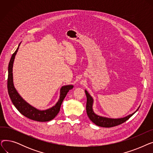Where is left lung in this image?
<instances>
[{
  "label": "left lung",
  "mask_w": 153,
  "mask_h": 153,
  "mask_svg": "<svg viewBox=\"0 0 153 153\" xmlns=\"http://www.w3.org/2000/svg\"><path fill=\"white\" fill-rule=\"evenodd\" d=\"M85 95L87 97V103H86V111L87 114L90 118L91 121L95 123L96 125L101 126V127H105V128H110L119 125L124 122H125L126 120L129 119L133 115H134L137 110L139 109L140 107L136 110L134 113L131 115H128L124 118H110L104 117H101L97 115L94 113V111L92 108L93 105V99L91 96V95L88 93V92L85 90Z\"/></svg>",
  "instance_id": "1"
}]
</instances>
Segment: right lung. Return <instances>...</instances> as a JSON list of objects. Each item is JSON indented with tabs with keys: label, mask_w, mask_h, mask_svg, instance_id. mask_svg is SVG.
<instances>
[{
	"label": "right lung",
	"mask_w": 153,
	"mask_h": 153,
	"mask_svg": "<svg viewBox=\"0 0 153 153\" xmlns=\"http://www.w3.org/2000/svg\"><path fill=\"white\" fill-rule=\"evenodd\" d=\"M20 44L17 48V50L12 54L11 59L9 64L8 68V79H7V89L9 92V97L14 105L23 115L37 122H48L53 120L56 115H58L60 110V107L63 100L65 98L69 90L73 88L72 85H64L61 87L60 90V97L58 102L53 107L45 110H39L36 108L32 107L26 101L24 100L21 96L19 94L17 90L13 85V73L12 68L13 64L15 59V55L17 54L19 48Z\"/></svg>",
	"instance_id": "obj_1"
}]
</instances>
